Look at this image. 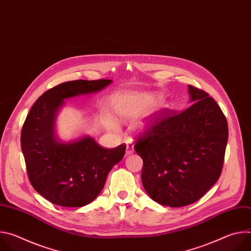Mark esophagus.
Listing matches in <instances>:
<instances>
[{"label": "esophagus", "mask_w": 251, "mask_h": 251, "mask_svg": "<svg viewBox=\"0 0 251 251\" xmlns=\"http://www.w3.org/2000/svg\"><path fill=\"white\" fill-rule=\"evenodd\" d=\"M134 153V148H133V145L132 144H127L126 146V153H125V156L128 157L130 155H132Z\"/></svg>", "instance_id": "obj_1"}]
</instances>
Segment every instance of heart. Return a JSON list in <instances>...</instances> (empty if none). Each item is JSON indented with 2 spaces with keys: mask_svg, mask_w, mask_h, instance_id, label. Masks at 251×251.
I'll list each match as a JSON object with an SVG mask.
<instances>
[{
  "mask_svg": "<svg viewBox=\"0 0 251 251\" xmlns=\"http://www.w3.org/2000/svg\"><path fill=\"white\" fill-rule=\"evenodd\" d=\"M119 114H120L122 117H124V118H129V117H132V116H133L134 112H133L131 109H128V108H121V109L119 110ZM150 123H151V119L141 120V121H139V122L136 124V128H137L138 130H145V129H147V128L149 127ZM109 125H110V127H111L112 129H114V130H116V131L118 130V125H117L115 122L111 121V122H109Z\"/></svg>",
  "mask_w": 251,
  "mask_h": 251,
  "instance_id": "b5f03b06",
  "label": "heart"
}]
</instances>
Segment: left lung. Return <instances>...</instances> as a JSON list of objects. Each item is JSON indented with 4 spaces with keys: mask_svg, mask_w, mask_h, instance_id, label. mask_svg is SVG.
Masks as SVG:
<instances>
[{
    "mask_svg": "<svg viewBox=\"0 0 251 251\" xmlns=\"http://www.w3.org/2000/svg\"><path fill=\"white\" fill-rule=\"evenodd\" d=\"M188 87L189 108L160 114L134 147L143 160V187L153 201L171 207L194 203L217 183L228 139L227 121L217 102Z\"/></svg>",
    "mask_w": 251,
    "mask_h": 251,
    "instance_id": "1",
    "label": "left lung"
}]
</instances>
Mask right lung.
<instances>
[{"label": "right lung", "instance_id": "add662e5", "mask_svg": "<svg viewBox=\"0 0 251 251\" xmlns=\"http://www.w3.org/2000/svg\"><path fill=\"white\" fill-rule=\"evenodd\" d=\"M111 83L110 79L64 82L45 92L30 108L21 134L22 152L31 186L49 201L66 207L90 203L123 159L125 145L103 149L88 135L64 141L56 133L65 100L95 94Z\"/></svg>", "mask_w": 251, "mask_h": 251}]
</instances>
